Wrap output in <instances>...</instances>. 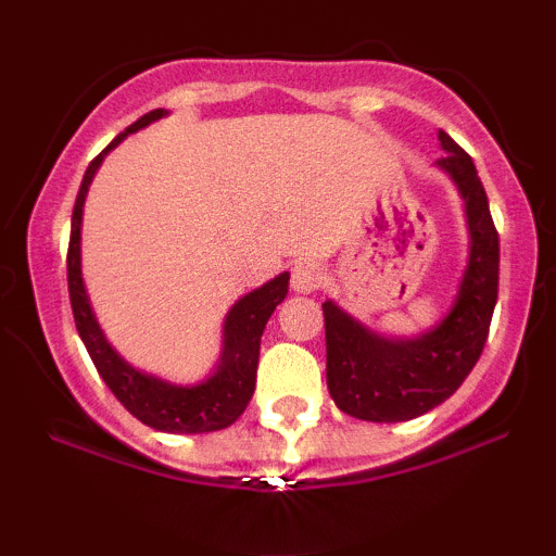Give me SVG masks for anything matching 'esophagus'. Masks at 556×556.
<instances>
[{"instance_id":"34e87169","label":"esophagus","mask_w":556,"mask_h":556,"mask_svg":"<svg viewBox=\"0 0 556 556\" xmlns=\"http://www.w3.org/2000/svg\"><path fill=\"white\" fill-rule=\"evenodd\" d=\"M324 282V271L321 266L314 264V261H298L295 266H292V290L295 292H303V295H308V292H316L318 287Z\"/></svg>"}]
</instances>
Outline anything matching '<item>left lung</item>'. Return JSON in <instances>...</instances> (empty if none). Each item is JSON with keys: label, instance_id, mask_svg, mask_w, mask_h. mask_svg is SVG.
<instances>
[{"label": "left lung", "instance_id": "8db88e82", "mask_svg": "<svg viewBox=\"0 0 556 556\" xmlns=\"http://www.w3.org/2000/svg\"><path fill=\"white\" fill-rule=\"evenodd\" d=\"M444 156L437 167L455 182L468 225V264L452 308L418 337H387L324 300L327 327V387L348 416L397 424L424 416L457 392L473 371L489 337L500 287V235L489 214L473 159L439 130Z\"/></svg>", "mask_w": 556, "mask_h": 556}]
</instances>
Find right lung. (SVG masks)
I'll return each mask as SVG.
<instances>
[{
  "label": "right lung",
  "mask_w": 556,
  "mask_h": 556,
  "mask_svg": "<svg viewBox=\"0 0 556 556\" xmlns=\"http://www.w3.org/2000/svg\"><path fill=\"white\" fill-rule=\"evenodd\" d=\"M169 112L154 110L132 123L125 132L101 151L99 156L88 164L83 175L78 198L73 208V229H70V251H67V287L70 303H73L75 327L88 355H91L96 371L112 389L127 410L136 416L140 424L151 426L156 431L167 433H206L227 429L242 416L248 402L256 389V368L261 334H264L266 321L282 303L287 290H290V274L282 271L269 279L266 285L256 287L248 295H242L232 308L227 311L225 327H222V353L216 361L214 371L195 384H172L167 379H159L154 374L138 371L130 366L117 350L106 340L104 329L99 327L93 314V305L88 300L86 282H83L80 269V229H83V203H86L88 185L93 182L96 172L112 149H117L130 132L143 130L156 119L167 117Z\"/></svg>",
  "instance_id": "1"
}]
</instances>
